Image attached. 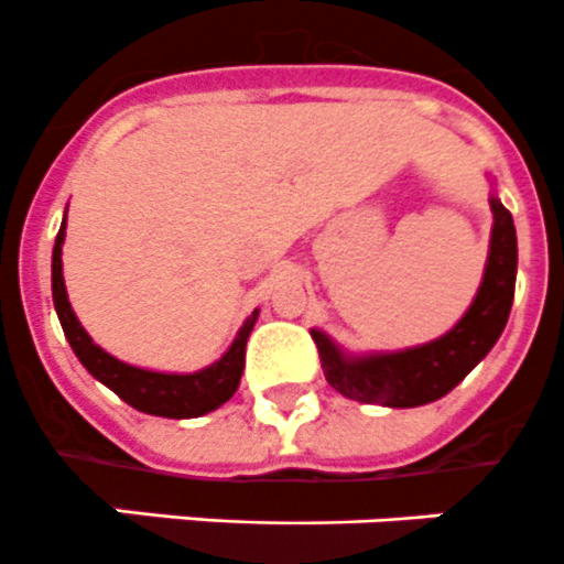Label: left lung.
<instances>
[{"mask_svg": "<svg viewBox=\"0 0 564 564\" xmlns=\"http://www.w3.org/2000/svg\"><path fill=\"white\" fill-rule=\"evenodd\" d=\"M495 215L489 260L478 296L462 322L431 344L389 355L346 358L338 346L313 329L327 383L349 400L389 408H416L456 389L487 358L509 322L514 276H518V235L511 212L498 198L489 200Z\"/></svg>", "mask_w": 564, "mask_h": 564, "instance_id": "8db88e82", "label": "left lung"}]
</instances>
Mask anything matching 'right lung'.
Returning a JSON list of instances; mask_svg holds the SVG:
<instances>
[{
	"label": "right lung",
	"mask_w": 564,
	"mask_h": 564,
	"mask_svg": "<svg viewBox=\"0 0 564 564\" xmlns=\"http://www.w3.org/2000/svg\"><path fill=\"white\" fill-rule=\"evenodd\" d=\"M64 237V224H61L53 248V302L55 310H58L66 340H69L77 360L89 369L91 377H97L102 386H108L113 394L126 400L131 408H137V411L153 413V416H167V420L204 416V413L215 411L226 400H231V394L240 386L242 366H246V340L251 335V329H254L260 310H254L246 318V324L237 333L235 344L229 346V352L218 364L193 371V375H164V371L137 369V366H128L122 360L111 358L108 352H102L100 346L89 338V333L80 327L75 313H72L64 273H61L64 271V262H61Z\"/></svg>",
	"instance_id": "add662e5"
}]
</instances>
